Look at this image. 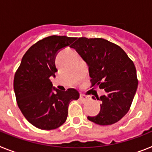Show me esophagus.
<instances>
[{"mask_svg":"<svg viewBox=\"0 0 152 152\" xmlns=\"http://www.w3.org/2000/svg\"><path fill=\"white\" fill-rule=\"evenodd\" d=\"M80 100H82L83 102H85L88 100V97L86 96V95L82 94H80Z\"/></svg>","mask_w":152,"mask_h":152,"instance_id":"1","label":"esophagus"}]
</instances>
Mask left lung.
Masks as SVG:
<instances>
[{
	"instance_id": "left-lung-1",
	"label": "left lung",
	"mask_w": 152,
	"mask_h": 152,
	"mask_svg": "<svg viewBox=\"0 0 152 152\" xmlns=\"http://www.w3.org/2000/svg\"><path fill=\"white\" fill-rule=\"evenodd\" d=\"M71 47L88 63L91 88L106 91L96 97L102 102L100 113L88 119L100 126L117 123L129 110L138 87L133 61L119 45L102 38L80 37Z\"/></svg>"
}]
</instances>
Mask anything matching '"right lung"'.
Returning <instances> with one entry per match:
<instances>
[{
  "label": "right lung",
  "mask_w": 152,
  "mask_h": 152,
  "mask_svg": "<svg viewBox=\"0 0 152 152\" xmlns=\"http://www.w3.org/2000/svg\"><path fill=\"white\" fill-rule=\"evenodd\" d=\"M76 38L65 36H48L26 51L13 79L17 105L24 117L36 128L52 130L66 121L69 103L80 96L78 91L52 88L51 76H56V56ZM55 89L54 93L52 91Z\"/></svg>",
  "instance_id": "1"
}]
</instances>
